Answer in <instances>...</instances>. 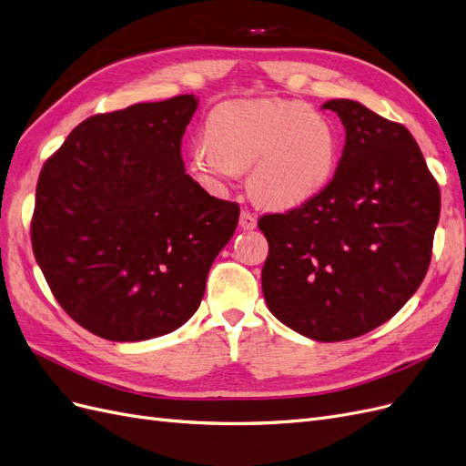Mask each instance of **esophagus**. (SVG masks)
Wrapping results in <instances>:
<instances>
[{
  "mask_svg": "<svg viewBox=\"0 0 466 466\" xmlns=\"http://www.w3.org/2000/svg\"><path fill=\"white\" fill-rule=\"evenodd\" d=\"M238 225H241V229L245 231H252L257 228V216L248 209H243L241 216H238Z\"/></svg>",
  "mask_w": 466,
  "mask_h": 466,
  "instance_id": "34e87169",
  "label": "esophagus"
}]
</instances>
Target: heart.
<instances>
[{
	"label": "heart",
	"mask_w": 466,
	"mask_h": 466,
	"mask_svg": "<svg viewBox=\"0 0 466 466\" xmlns=\"http://www.w3.org/2000/svg\"><path fill=\"white\" fill-rule=\"evenodd\" d=\"M340 159L334 122L301 101H235L209 112L188 171L223 190L248 168V190L270 208H295L332 180Z\"/></svg>",
	"instance_id": "1"
}]
</instances>
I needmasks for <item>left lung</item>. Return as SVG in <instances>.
Wrapping results in <instances>:
<instances>
[{
    "label": "left lung",
    "instance_id": "1",
    "mask_svg": "<svg viewBox=\"0 0 466 466\" xmlns=\"http://www.w3.org/2000/svg\"><path fill=\"white\" fill-rule=\"evenodd\" d=\"M346 144L311 200L266 214L262 291L270 313L319 342H340L397 315L426 278L441 194L416 139L348 98L324 103Z\"/></svg>",
    "mask_w": 466,
    "mask_h": 466
}]
</instances>
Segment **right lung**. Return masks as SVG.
<instances>
[{"mask_svg": "<svg viewBox=\"0 0 466 466\" xmlns=\"http://www.w3.org/2000/svg\"><path fill=\"white\" fill-rule=\"evenodd\" d=\"M198 101L178 95L83 120L42 167L31 241L64 311L112 342L177 330L238 221V204L187 175Z\"/></svg>", "mask_w": 466, "mask_h": 466, "instance_id": "add662e5", "label": "right lung"}]
</instances>
